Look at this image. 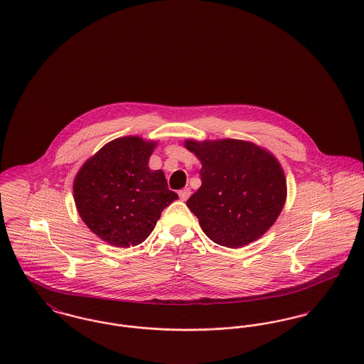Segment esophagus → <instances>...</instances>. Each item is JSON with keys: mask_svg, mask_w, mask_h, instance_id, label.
Masks as SVG:
<instances>
[{"mask_svg": "<svg viewBox=\"0 0 364 364\" xmlns=\"http://www.w3.org/2000/svg\"><path fill=\"white\" fill-rule=\"evenodd\" d=\"M190 196H191V190L190 188H184V190L178 191V197H180L181 201H187L190 198Z\"/></svg>", "mask_w": 364, "mask_h": 364, "instance_id": "obj_1", "label": "esophagus"}]
</instances>
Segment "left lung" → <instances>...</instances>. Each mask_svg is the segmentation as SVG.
<instances>
[{"instance_id": "1", "label": "left lung", "mask_w": 364, "mask_h": 364, "mask_svg": "<svg viewBox=\"0 0 364 364\" xmlns=\"http://www.w3.org/2000/svg\"><path fill=\"white\" fill-rule=\"evenodd\" d=\"M201 162L202 184L187 206L216 244L240 248L258 240L277 222L287 196L279 161L242 139H186Z\"/></svg>"}]
</instances>
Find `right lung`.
Wrapping results in <instances>:
<instances>
[{
  "label": "right lung",
  "instance_id": "1",
  "mask_svg": "<svg viewBox=\"0 0 364 364\" xmlns=\"http://www.w3.org/2000/svg\"><path fill=\"white\" fill-rule=\"evenodd\" d=\"M156 145L132 135L113 139L77 173V210L103 242L122 248L145 242L163 209L178 198L168 190L162 170L148 166Z\"/></svg>",
  "mask_w": 364,
  "mask_h": 364
}]
</instances>
